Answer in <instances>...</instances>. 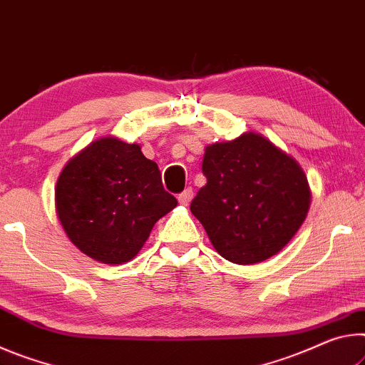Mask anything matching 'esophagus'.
<instances>
[{"mask_svg": "<svg viewBox=\"0 0 365 365\" xmlns=\"http://www.w3.org/2000/svg\"><path fill=\"white\" fill-rule=\"evenodd\" d=\"M192 195H194V192H192V187H187V189H184L181 194L178 195V200H179V204L181 205H187L190 200H192Z\"/></svg>", "mask_w": 365, "mask_h": 365, "instance_id": "1", "label": "esophagus"}]
</instances>
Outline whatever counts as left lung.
I'll list each match as a JSON object with an SVG mask.
<instances>
[{
    "label": "left lung",
    "instance_id": "1",
    "mask_svg": "<svg viewBox=\"0 0 365 365\" xmlns=\"http://www.w3.org/2000/svg\"><path fill=\"white\" fill-rule=\"evenodd\" d=\"M207 184L190 202L217 252L239 265L264 262L299 230L310 204L307 178L294 158L264 135L247 133L208 145Z\"/></svg>",
    "mask_w": 365,
    "mask_h": 365
}]
</instances>
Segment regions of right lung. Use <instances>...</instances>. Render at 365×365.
Returning <instances> with one entry per match:
<instances>
[{"label": "right lung", "instance_id": "add662e5", "mask_svg": "<svg viewBox=\"0 0 365 365\" xmlns=\"http://www.w3.org/2000/svg\"><path fill=\"white\" fill-rule=\"evenodd\" d=\"M56 213L83 254L124 264L139 252L153 225L178 205L155 161L140 145L116 137L92 142L64 166L56 184Z\"/></svg>", "mask_w": 365, "mask_h": 365}]
</instances>
